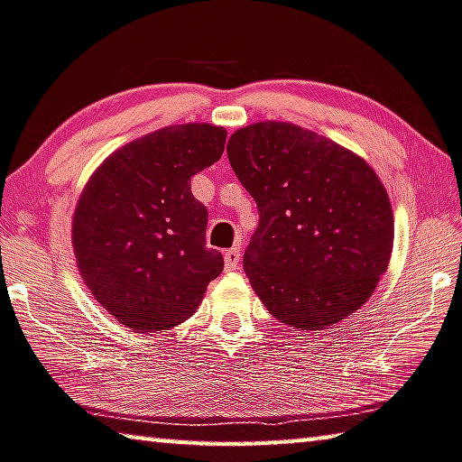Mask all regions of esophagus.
I'll list each match as a JSON object with an SVG mask.
<instances>
[{
  "label": "esophagus",
  "instance_id": "esophagus-1",
  "mask_svg": "<svg viewBox=\"0 0 462 462\" xmlns=\"http://www.w3.org/2000/svg\"><path fill=\"white\" fill-rule=\"evenodd\" d=\"M224 264H226V271H234V268H236V266L240 264V250H238V248L226 250Z\"/></svg>",
  "mask_w": 462,
  "mask_h": 462
}]
</instances>
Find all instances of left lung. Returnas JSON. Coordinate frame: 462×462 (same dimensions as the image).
Listing matches in <instances>:
<instances>
[{
	"mask_svg": "<svg viewBox=\"0 0 462 462\" xmlns=\"http://www.w3.org/2000/svg\"><path fill=\"white\" fill-rule=\"evenodd\" d=\"M226 151L258 206L245 273L268 311L300 331L329 329L357 311L393 245L390 198L372 167L279 121L238 129Z\"/></svg>",
	"mask_w": 462,
	"mask_h": 462,
	"instance_id": "left-lung-1",
	"label": "left lung"
}]
</instances>
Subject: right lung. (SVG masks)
Wrapping results in <instances>:
<instances>
[{"mask_svg": "<svg viewBox=\"0 0 462 462\" xmlns=\"http://www.w3.org/2000/svg\"><path fill=\"white\" fill-rule=\"evenodd\" d=\"M224 143L216 125H171L116 149L82 189L74 256L92 297L125 327L183 323L222 273V254L206 246L208 209L189 181L222 157Z\"/></svg>", "mask_w": 462, "mask_h": 462, "instance_id": "add662e5", "label": "right lung"}]
</instances>
